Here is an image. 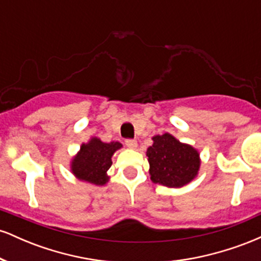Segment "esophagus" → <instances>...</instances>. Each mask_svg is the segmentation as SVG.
Masks as SVG:
<instances>
[{"label": "esophagus", "mask_w": 261, "mask_h": 261, "mask_svg": "<svg viewBox=\"0 0 261 261\" xmlns=\"http://www.w3.org/2000/svg\"><path fill=\"white\" fill-rule=\"evenodd\" d=\"M125 145H126V147L131 148V149H135L137 147V141L136 140H131V139H127L125 141Z\"/></svg>", "instance_id": "esophagus-1"}]
</instances>
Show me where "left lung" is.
I'll list each match as a JSON object with an SVG mask.
<instances>
[{
  "label": "left lung",
  "mask_w": 261,
  "mask_h": 261,
  "mask_svg": "<svg viewBox=\"0 0 261 261\" xmlns=\"http://www.w3.org/2000/svg\"><path fill=\"white\" fill-rule=\"evenodd\" d=\"M147 148L149 175L155 184L181 188L193 180L200 168V154L193 146L181 143L170 134L152 137Z\"/></svg>",
  "instance_id": "1"
}]
</instances>
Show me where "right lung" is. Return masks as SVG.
I'll return each instance as SVG.
<instances>
[{
    "mask_svg": "<svg viewBox=\"0 0 261 261\" xmlns=\"http://www.w3.org/2000/svg\"><path fill=\"white\" fill-rule=\"evenodd\" d=\"M120 142L106 143L92 137L88 143H82L80 152L71 162V172L80 180L94 185H104L109 180L108 169L112 167V157L121 148Z\"/></svg>",
    "mask_w": 261,
    "mask_h": 261,
    "instance_id": "obj_1",
    "label": "right lung"
}]
</instances>
